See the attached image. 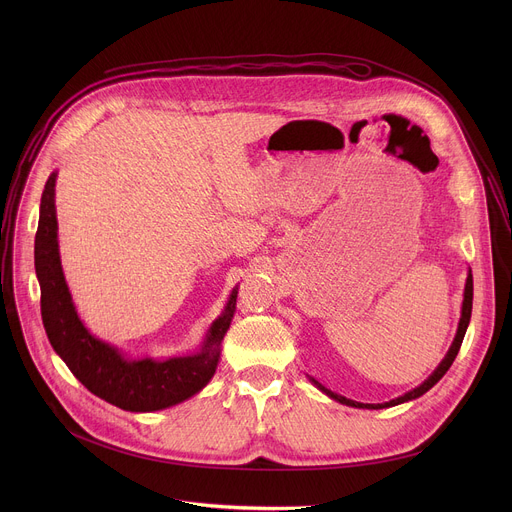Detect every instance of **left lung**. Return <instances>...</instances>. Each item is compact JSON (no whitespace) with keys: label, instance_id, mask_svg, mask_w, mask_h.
<instances>
[{"label":"left lung","instance_id":"1","mask_svg":"<svg viewBox=\"0 0 512 512\" xmlns=\"http://www.w3.org/2000/svg\"><path fill=\"white\" fill-rule=\"evenodd\" d=\"M472 296H474V283H472V271H468V279H466V287H464V302H462V316H460V324H458V332H456V338H454V342H452V346H450V350H448V354L444 356V360L440 362V367H437L431 375H429V379L427 381H423L419 387H415L413 391H409V393H405L403 397H397V399H393V401H387V403H379V405H371V403H358V401H352V399H346V397H342V395H338V393H332L330 389H326L324 385H320L316 379H312L310 377V381L322 391V393H326L330 399H334V401H338V403H342V405H348V407H358V409H385V407H393V405H399V403H405V401H411V399H417V397H421L423 393H427L437 381H440L446 373H448V369L452 367V362H454V358L458 356V350H460V346H462V340H464V334H466V330H468V324H470V316H472Z\"/></svg>","mask_w":512,"mask_h":512}]
</instances>
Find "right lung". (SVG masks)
Returning a JSON list of instances; mask_svg holds the SVG:
<instances>
[{
    "label": "right lung",
    "mask_w": 512,
    "mask_h": 512,
    "mask_svg": "<svg viewBox=\"0 0 512 512\" xmlns=\"http://www.w3.org/2000/svg\"><path fill=\"white\" fill-rule=\"evenodd\" d=\"M54 184L56 172L50 174L42 192L34 243L42 322L52 348L66 362L70 373L93 395L119 409L135 413L160 411L190 399L208 385L216 371L218 358H221V342L235 314L237 287L233 289L225 312L208 328L202 348L196 354L172 356L166 360L125 358L115 346L95 338L85 328L75 304H72L58 253Z\"/></svg>",
    "instance_id": "add662e5"
}]
</instances>
